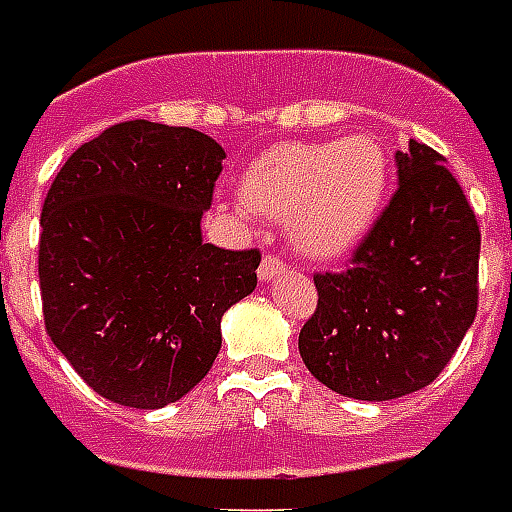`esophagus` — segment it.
I'll list each match as a JSON object with an SVG mask.
<instances>
[{
	"mask_svg": "<svg viewBox=\"0 0 512 512\" xmlns=\"http://www.w3.org/2000/svg\"><path fill=\"white\" fill-rule=\"evenodd\" d=\"M286 270V264L278 259V256H267V259H262V264H259V281L262 284H267V281H273L275 275H281Z\"/></svg>",
	"mask_w": 512,
	"mask_h": 512,
	"instance_id": "obj_1",
	"label": "esophagus"
}]
</instances>
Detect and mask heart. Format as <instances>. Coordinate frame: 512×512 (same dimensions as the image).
<instances>
[{
  "instance_id": "1",
  "label": "heart",
  "mask_w": 512,
  "mask_h": 512,
  "mask_svg": "<svg viewBox=\"0 0 512 512\" xmlns=\"http://www.w3.org/2000/svg\"><path fill=\"white\" fill-rule=\"evenodd\" d=\"M389 181V154L369 134L278 143L245 168V201H231L226 212L242 226L253 223L256 212L284 220L297 248L331 262L350 253L375 226Z\"/></svg>"
}]
</instances>
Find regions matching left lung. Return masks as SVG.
Here are the masks:
<instances>
[{"mask_svg":"<svg viewBox=\"0 0 512 512\" xmlns=\"http://www.w3.org/2000/svg\"><path fill=\"white\" fill-rule=\"evenodd\" d=\"M397 192L342 273L314 278L320 303L297 347L342 397L397 400L430 386L477 314L480 228L430 146L397 151Z\"/></svg>","mask_w":512,"mask_h":512,"instance_id":"obj_1","label":"left lung"}]
</instances>
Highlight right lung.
<instances>
[{
  "label": "right lung",
  "mask_w": 512,
  "mask_h": 512,
  "mask_svg": "<svg viewBox=\"0 0 512 512\" xmlns=\"http://www.w3.org/2000/svg\"><path fill=\"white\" fill-rule=\"evenodd\" d=\"M226 151L187 126L126 121L68 157L41 212L43 320L101 397L154 411L215 364L228 308L256 289V250L204 242Z\"/></svg>",
  "instance_id": "1"
}]
</instances>
